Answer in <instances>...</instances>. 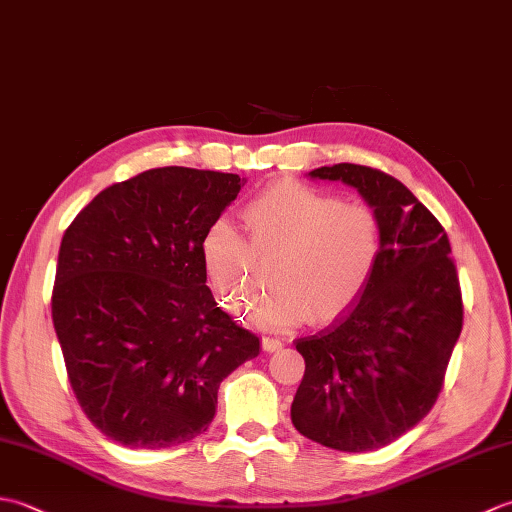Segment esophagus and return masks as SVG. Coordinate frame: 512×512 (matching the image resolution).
I'll list each match as a JSON object with an SVG mask.
<instances>
[{
  "mask_svg": "<svg viewBox=\"0 0 512 512\" xmlns=\"http://www.w3.org/2000/svg\"><path fill=\"white\" fill-rule=\"evenodd\" d=\"M281 345H284V341L273 339V336H264L262 339V347L266 352H277V350H281Z\"/></svg>",
  "mask_w": 512,
  "mask_h": 512,
  "instance_id": "esophagus-1",
  "label": "esophagus"
}]
</instances>
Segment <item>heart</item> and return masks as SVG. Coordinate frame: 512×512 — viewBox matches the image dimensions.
Instances as JSON below:
<instances>
[{
  "label": "heart",
  "instance_id": "heart-1",
  "mask_svg": "<svg viewBox=\"0 0 512 512\" xmlns=\"http://www.w3.org/2000/svg\"><path fill=\"white\" fill-rule=\"evenodd\" d=\"M244 233L228 220L202 242L206 277L228 310L253 303L273 268L275 286L253 310L268 330L328 323L352 310L383 262L385 228L363 202L301 182H279L242 211Z\"/></svg>",
  "mask_w": 512,
  "mask_h": 512
}]
</instances>
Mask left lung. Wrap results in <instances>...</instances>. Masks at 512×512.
Wrapping results in <instances>:
<instances>
[{"label": "left lung", "mask_w": 512, "mask_h": 512, "mask_svg": "<svg viewBox=\"0 0 512 512\" xmlns=\"http://www.w3.org/2000/svg\"><path fill=\"white\" fill-rule=\"evenodd\" d=\"M310 176L358 189L383 220L385 253L361 301L297 341L306 372L290 416L323 447L374 451L436 405L464 321L458 268L436 215L389 173L339 162Z\"/></svg>", "instance_id": "8db88e82"}]
</instances>
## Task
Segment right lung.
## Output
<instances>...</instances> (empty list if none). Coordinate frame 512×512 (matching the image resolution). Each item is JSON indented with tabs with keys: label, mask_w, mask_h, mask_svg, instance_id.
Returning a JSON list of instances; mask_svg holds the SVG:
<instances>
[{
	"label": "right lung",
	"mask_w": 512,
	"mask_h": 512,
	"mask_svg": "<svg viewBox=\"0 0 512 512\" xmlns=\"http://www.w3.org/2000/svg\"><path fill=\"white\" fill-rule=\"evenodd\" d=\"M244 178L160 167L103 189L65 228L52 323L70 387L103 436L165 449L209 427L259 339L217 308L202 242Z\"/></svg>",
	"instance_id": "obj_1"
}]
</instances>
